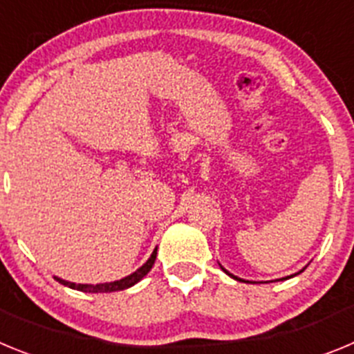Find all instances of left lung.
Here are the masks:
<instances>
[{"label":"left lung","instance_id":"left-lung-1","mask_svg":"<svg viewBox=\"0 0 354 354\" xmlns=\"http://www.w3.org/2000/svg\"><path fill=\"white\" fill-rule=\"evenodd\" d=\"M220 268H221V270H223V271H225V273H227V274H228V277H230V278H234V280H237V282H245V280H243V278L236 277V274H232V273H228V271H227V270H225V268H223V266H221V264H220ZM305 268H306V266H305ZM305 268H303V270H305ZM303 270H301V271H298V273H294V274H290V277H286V280H287V278H292V277H296V274L303 273ZM282 280H283V278H282Z\"/></svg>","mask_w":354,"mask_h":354}]
</instances>
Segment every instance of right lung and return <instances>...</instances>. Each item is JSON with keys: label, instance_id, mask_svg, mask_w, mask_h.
<instances>
[{"label": "right lung", "instance_id": "add662e5", "mask_svg": "<svg viewBox=\"0 0 354 354\" xmlns=\"http://www.w3.org/2000/svg\"><path fill=\"white\" fill-rule=\"evenodd\" d=\"M156 255H158V248L152 252V255L149 257V261H147L145 264L142 266V268H138V270L134 271V273L127 274V277L120 278V280H115V282L97 283V286H93V283L67 282V280H64V278H58V277H55V280H56V282H60L62 286L71 287V289L81 290V292H117V290L129 289V287H133L134 283H138L140 280H142V278L145 277V274L149 273L150 270H152V266H154V262H156Z\"/></svg>", "mask_w": 354, "mask_h": 354}]
</instances>
